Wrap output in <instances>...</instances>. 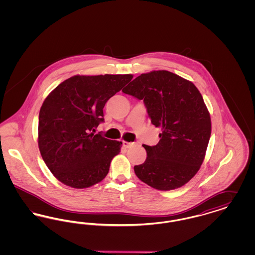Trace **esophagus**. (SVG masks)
Instances as JSON below:
<instances>
[{"instance_id":"esophagus-1","label":"esophagus","mask_w":255,"mask_h":255,"mask_svg":"<svg viewBox=\"0 0 255 255\" xmlns=\"http://www.w3.org/2000/svg\"><path fill=\"white\" fill-rule=\"evenodd\" d=\"M133 144V143H132V142H128V141H125V140L122 141V145H123V147H125V148H130Z\"/></svg>"}]
</instances>
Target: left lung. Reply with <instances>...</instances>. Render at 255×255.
<instances>
[{
    "label": "left lung",
    "mask_w": 255,
    "mask_h": 255,
    "mask_svg": "<svg viewBox=\"0 0 255 255\" xmlns=\"http://www.w3.org/2000/svg\"><path fill=\"white\" fill-rule=\"evenodd\" d=\"M122 92L143 100L152 124L161 128L157 145H143L145 161L133 167L137 178L165 191L189 182L205 159L211 133L210 115L197 87L168 71H153Z\"/></svg>",
    "instance_id": "1"
}]
</instances>
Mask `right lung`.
<instances>
[{
	"instance_id": "1",
	"label": "right lung",
	"mask_w": 255,
	"mask_h": 255,
	"mask_svg": "<svg viewBox=\"0 0 255 255\" xmlns=\"http://www.w3.org/2000/svg\"><path fill=\"white\" fill-rule=\"evenodd\" d=\"M132 78V74H78L46 97L39 113L38 146L59 182L82 189L107 176L122 142L95 134L96 128L104 122L106 102Z\"/></svg>"
}]
</instances>
